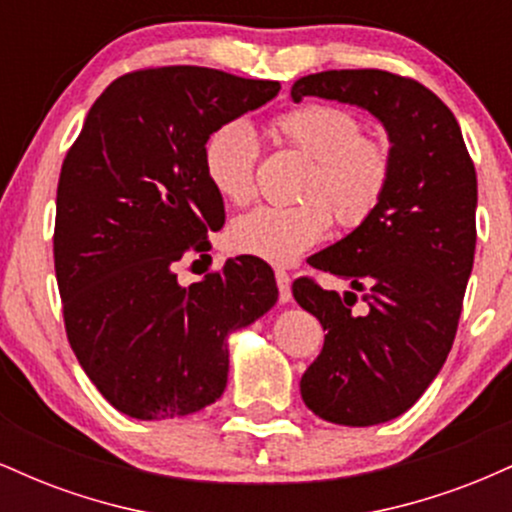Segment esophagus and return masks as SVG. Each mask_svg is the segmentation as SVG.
<instances>
[{
  "label": "esophagus",
  "instance_id": "esophagus-1",
  "mask_svg": "<svg viewBox=\"0 0 512 512\" xmlns=\"http://www.w3.org/2000/svg\"><path fill=\"white\" fill-rule=\"evenodd\" d=\"M276 286H279V301L289 303L291 301V276L284 269H276Z\"/></svg>",
  "mask_w": 512,
  "mask_h": 512
}]
</instances>
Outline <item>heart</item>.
<instances>
[{"label":"heart","instance_id":"obj_1","mask_svg":"<svg viewBox=\"0 0 512 512\" xmlns=\"http://www.w3.org/2000/svg\"><path fill=\"white\" fill-rule=\"evenodd\" d=\"M281 144L310 158L305 202L296 207H257L228 226V248L272 264H289L315 248L332 228H356L378 211L395 173V151L380 132H363L349 108L303 103L272 120ZM204 178L221 199L245 204L255 192L257 139L248 122L214 127L202 146Z\"/></svg>","mask_w":512,"mask_h":512}]
</instances>
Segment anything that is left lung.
<instances>
[{
  "mask_svg": "<svg viewBox=\"0 0 512 512\" xmlns=\"http://www.w3.org/2000/svg\"><path fill=\"white\" fill-rule=\"evenodd\" d=\"M291 96L366 108L395 151L378 211L308 260L361 290L367 310L355 313L353 291L293 281V298L327 330L301 378L305 407L332 424H385L424 395L455 342L477 248V170L448 105L409 76L330 69L298 79Z\"/></svg>",
  "mask_w": 512,
  "mask_h": 512,
  "instance_id": "obj_1",
  "label": "left lung"
}]
</instances>
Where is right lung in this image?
Masks as SVG:
<instances>
[{
  "label": "right lung",
  "mask_w": 512,
  "mask_h": 512,
  "mask_svg": "<svg viewBox=\"0 0 512 512\" xmlns=\"http://www.w3.org/2000/svg\"><path fill=\"white\" fill-rule=\"evenodd\" d=\"M279 88L207 67L137 69L105 88L64 156L52 238L64 330L91 383L132 419L216 402L228 334L276 303L262 260H228L192 286L175 264L207 250L226 219L204 139Z\"/></svg>",
  "instance_id": "obj_1"
}]
</instances>
